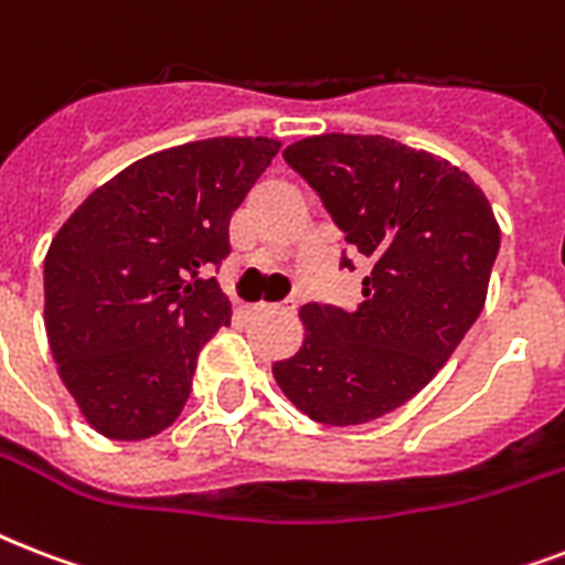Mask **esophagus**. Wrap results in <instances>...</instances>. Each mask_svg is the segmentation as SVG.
<instances>
[{
	"mask_svg": "<svg viewBox=\"0 0 565 565\" xmlns=\"http://www.w3.org/2000/svg\"><path fill=\"white\" fill-rule=\"evenodd\" d=\"M284 305H266V301H260V305H252V313H257V317H275V313H284Z\"/></svg>",
	"mask_w": 565,
	"mask_h": 565,
	"instance_id": "1",
	"label": "esophagus"
}]
</instances>
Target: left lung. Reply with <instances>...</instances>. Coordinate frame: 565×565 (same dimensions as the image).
<instances>
[{
    "instance_id": "8db88e82",
    "label": "left lung",
    "mask_w": 565,
    "mask_h": 565,
    "mask_svg": "<svg viewBox=\"0 0 565 565\" xmlns=\"http://www.w3.org/2000/svg\"><path fill=\"white\" fill-rule=\"evenodd\" d=\"M284 158L370 275L354 310H299V352L273 363V377L313 422L363 425L419 393L472 328L499 255V220L463 170L390 137H305ZM343 266L354 269L345 257Z\"/></svg>"
}]
</instances>
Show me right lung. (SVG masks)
Returning a JSON list of instances; mask_svg holds the SVG:
<instances>
[{"instance_id":"obj_1","label":"right lung","mask_w":565,"mask_h":565,"mask_svg":"<svg viewBox=\"0 0 565 565\" xmlns=\"http://www.w3.org/2000/svg\"><path fill=\"white\" fill-rule=\"evenodd\" d=\"M281 140L211 137L146 154L93 190L43 260L57 375L93 430L140 443L179 419L231 301L207 266Z\"/></svg>"}]
</instances>
